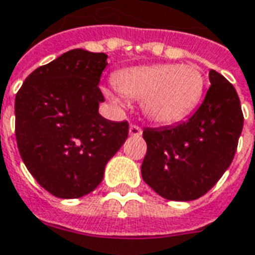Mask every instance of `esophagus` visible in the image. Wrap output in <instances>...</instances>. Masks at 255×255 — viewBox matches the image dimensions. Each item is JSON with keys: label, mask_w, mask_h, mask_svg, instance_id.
<instances>
[{"label": "esophagus", "mask_w": 255, "mask_h": 255, "mask_svg": "<svg viewBox=\"0 0 255 255\" xmlns=\"http://www.w3.org/2000/svg\"><path fill=\"white\" fill-rule=\"evenodd\" d=\"M129 135L131 136H140L142 135V128L135 126V124H131L129 126Z\"/></svg>", "instance_id": "esophagus-1"}]
</instances>
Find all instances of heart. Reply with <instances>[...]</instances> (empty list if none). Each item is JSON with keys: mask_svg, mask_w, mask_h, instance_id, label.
I'll return each instance as SVG.
<instances>
[{"mask_svg": "<svg viewBox=\"0 0 255 255\" xmlns=\"http://www.w3.org/2000/svg\"><path fill=\"white\" fill-rule=\"evenodd\" d=\"M124 97L142 100L150 120L172 124L182 120L198 105L205 89V79L195 65L154 64L127 68L115 78Z\"/></svg>", "mask_w": 255, "mask_h": 255, "instance_id": "obj_1", "label": "heart"}]
</instances>
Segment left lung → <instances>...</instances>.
<instances>
[{"mask_svg":"<svg viewBox=\"0 0 255 255\" xmlns=\"http://www.w3.org/2000/svg\"><path fill=\"white\" fill-rule=\"evenodd\" d=\"M205 100L188 120L144 128L147 151L142 177L169 201H194L213 187L234 160L243 128L235 87L210 69Z\"/></svg>","mask_w":255,"mask_h":255,"instance_id":"8db88e82","label":"left lung"}]
</instances>
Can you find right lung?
Segmentation results:
<instances>
[{
  "label": "right lung",
  "mask_w": 255,
  "mask_h": 255,
  "mask_svg": "<svg viewBox=\"0 0 255 255\" xmlns=\"http://www.w3.org/2000/svg\"><path fill=\"white\" fill-rule=\"evenodd\" d=\"M105 53L73 49L36 68L14 100V133L21 160L57 198H80L102 182L108 161L128 136L127 122L98 113Z\"/></svg>",
  "instance_id": "1"
}]
</instances>
